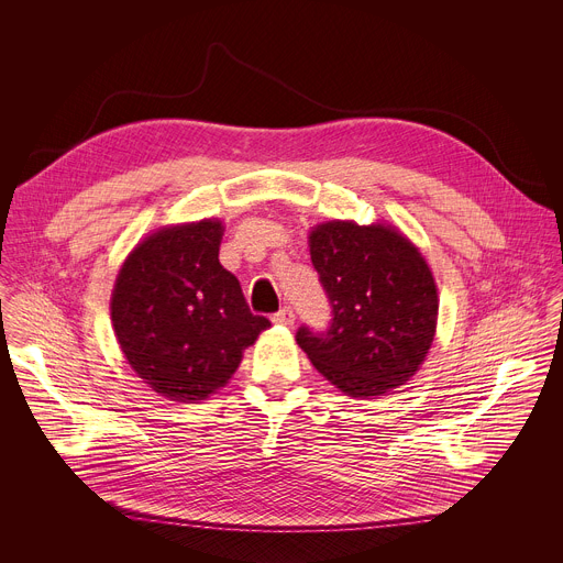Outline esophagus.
I'll return each mask as SVG.
<instances>
[{"label": "esophagus", "instance_id": "34e87169", "mask_svg": "<svg viewBox=\"0 0 563 563\" xmlns=\"http://www.w3.org/2000/svg\"><path fill=\"white\" fill-rule=\"evenodd\" d=\"M272 320H274L276 325H294V311H291V307H283L280 311H276L272 316Z\"/></svg>", "mask_w": 563, "mask_h": 563}]
</instances>
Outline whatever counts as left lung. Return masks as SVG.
Returning <instances> with one entry per match:
<instances>
[{
    "label": "left lung",
    "mask_w": 563,
    "mask_h": 563,
    "mask_svg": "<svg viewBox=\"0 0 563 563\" xmlns=\"http://www.w3.org/2000/svg\"><path fill=\"white\" fill-rule=\"evenodd\" d=\"M309 254L332 305L328 332H296L313 367L354 398L410 380L439 316L437 283L421 252L391 224L330 220L311 229Z\"/></svg>",
    "instance_id": "obj_1"
}]
</instances>
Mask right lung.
<instances>
[{
  "mask_svg": "<svg viewBox=\"0 0 563 563\" xmlns=\"http://www.w3.org/2000/svg\"><path fill=\"white\" fill-rule=\"evenodd\" d=\"M222 231L213 218L153 231L124 261L111 296L124 358L153 391L180 404L224 387L272 325L220 265Z\"/></svg>",
  "mask_w": 563,
  "mask_h": 563,
  "instance_id": "add662e5",
  "label": "right lung"
}]
</instances>
